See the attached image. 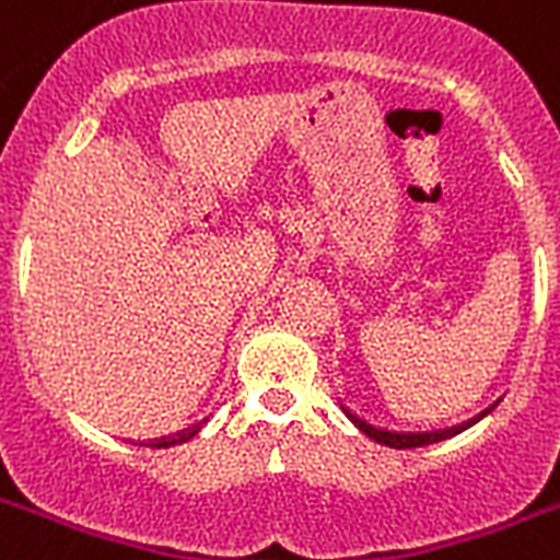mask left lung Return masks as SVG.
Here are the masks:
<instances>
[{"label":"left lung","mask_w":560,"mask_h":560,"mask_svg":"<svg viewBox=\"0 0 560 560\" xmlns=\"http://www.w3.org/2000/svg\"><path fill=\"white\" fill-rule=\"evenodd\" d=\"M342 412H346L351 424L358 427L360 433H366L372 442L386 444V447H398V451H407V447H424V444H433V442H444V439H451V435L462 433L465 427H470L474 421H479V418L486 416V412H482V416H477L474 421H465V424H459V427H447V430H433V433H392V430H381V427H372L369 421H363L360 416H354L351 409L342 407Z\"/></svg>","instance_id":"1"}]
</instances>
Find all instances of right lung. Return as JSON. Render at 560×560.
I'll use <instances>...</instances> for the list:
<instances>
[{
    "label": "right lung",
    "mask_w": 560,
    "mask_h": 560,
    "mask_svg": "<svg viewBox=\"0 0 560 560\" xmlns=\"http://www.w3.org/2000/svg\"><path fill=\"white\" fill-rule=\"evenodd\" d=\"M194 435H197V427H194V430H186V433L171 435V439H162V442H153V447H171V444H183V442H188V439H194Z\"/></svg>",
    "instance_id": "1"
}]
</instances>
